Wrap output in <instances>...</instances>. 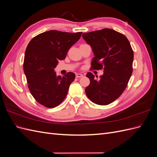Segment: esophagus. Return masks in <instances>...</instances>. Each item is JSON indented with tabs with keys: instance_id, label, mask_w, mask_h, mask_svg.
Instances as JSON below:
<instances>
[{
	"instance_id": "obj_1",
	"label": "esophagus",
	"mask_w": 157,
	"mask_h": 157,
	"mask_svg": "<svg viewBox=\"0 0 157 157\" xmlns=\"http://www.w3.org/2000/svg\"><path fill=\"white\" fill-rule=\"evenodd\" d=\"M83 77V75L80 73H77L76 74V77L77 78H81Z\"/></svg>"
}]
</instances>
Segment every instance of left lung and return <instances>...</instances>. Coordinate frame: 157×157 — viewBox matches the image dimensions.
Listing matches in <instances>:
<instances>
[{"mask_svg":"<svg viewBox=\"0 0 157 157\" xmlns=\"http://www.w3.org/2000/svg\"><path fill=\"white\" fill-rule=\"evenodd\" d=\"M82 37L91 46L95 56L90 69L104 70L98 80L94 78L92 73L86 74L90 83L85 92L94 103L109 105L116 100L127 86L133 71L134 52L127 38L113 29L86 33Z\"/></svg>","mask_w":157,"mask_h":157,"instance_id":"obj_1","label":"left lung"}]
</instances>
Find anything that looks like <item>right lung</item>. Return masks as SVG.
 Masks as SVG:
<instances>
[{
	"instance_id": "obj_1",
	"label": "right lung",
	"mask_w": 157,
	"mask_h": 157,
	"mask_svg": "<svg viewBox=\"0 0 157 157\" xmlns=\"http://www.w3.org/2000/svg\"><path fill=\"white\" fill-rule=\"evenodd\" d=\"M82 33L50 30L36 35L28 44L23 71L31 94L42 105L54 108L67 96L75 75L69 72L61 77L56 75L54 69L59 60L65 58Z\"/></svg>"
}]
</instances>
